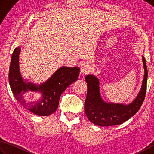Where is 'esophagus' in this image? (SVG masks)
Returning a JSON list of instances; mask_svg holds the SVG:
<instances>
[{
  "instance_id": "34e87169",
  "label": "esophagus",
  "mask_w": 154,
  "mask_h": 154,
  "mask_svg": "<svg viewBox=\"0 0 154 154\" xmlns=\"http://www.w3.org/2000/svg\"><path fill=\"white\" fill-rule=\"evenodd\" d=\"M91 67L88 65H83L82 66L81 68H80V73L82 74H87L88 73H89L91 72Z\"/></svg>"
}]
</instances>
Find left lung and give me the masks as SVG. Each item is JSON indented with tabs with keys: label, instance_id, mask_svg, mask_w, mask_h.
<instances>
[{
	"label": "left lung",
	"instance_id": "left-lung-1",
	"mask_svg": "<svg viewBox=\"0 0 154 154\" xmlns=\"http://www.w3.org/2000/svg\"><path fill=\"white\" fill-rule=\"evenodd\" d=\"M145 74L138 95L128 105L106 103L101 99L99 90V81L93 75L85 77L87 83V93L85 103L86 116L91 122L100 126H110L120 125L128 120L139 111L144 101L147 88V69L146 62L142 57Z\"/></svg>",
	"mask_w": 154,
	"mask_h": 154
}]
</instances>
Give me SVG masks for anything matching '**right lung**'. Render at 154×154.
Returning a JSON list of instances; mask_svg holds the SVG:
<instances>
[{
    "label": "right lung",
    "instance_id": "obj_1",
    "mask_svg": "<svg viewBox=\"0 0 154 154\" xmlns=\"http://www.w3.org/2000/svg\"><path fill=\"white\" fill-rule=\"evenodd\" d=\"M21 47L15 48L11 59L9 81L12 92L19 103L29 111L38 116L52 114L57 109L61 93L79 79L80 68L78 67H61L45 82L37 86L31 82L26 83L21 77L19 67V56ZM28 90L40 92L42 99L35 103H27L23 95Z\"/></svg>",
    "mask_w": 154,
    "mask_h": 154
}]
</instances>
